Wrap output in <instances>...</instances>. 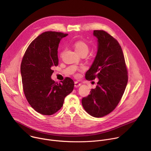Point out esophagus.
Masks as SVG:
<instances>
[{
  "mask_svg": "<svg viewBox=\"0 0 151 151\" xmlns=\"http://www.w3.org/2000/svg\"><path fill=\"white\" fill-rule=\"evenodd\" d=\"M80 85H81V83H79V82H77V81H75V88L79 87Z\"/></svg>",
  "mask_w": 151,
  "mask_h": 151,
  "instance_id": "34e87169",
  "label": "esophagus"
}]
</instances>
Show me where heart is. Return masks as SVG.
<instances>
[{
	"mask_svg": "<svg viewBox=\"0 0 151 151\" xmlns=\"http://www.w3.org/2000/svg\"><path fill=\"white\" fill-rule=\"evenodd\" d=\"M73 47L76 52L79 54H85L87 55L89 51L90 47L87 43L83 41H77L73 44ZM62 52L60 53V55H62Z\"/></svg>",
	"mask_w": 151,
	"mask_h": 151,
	"instance_id": "1",
	"label": "heart"
}]
</instances>
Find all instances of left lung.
Returning a JSON list of instances; mask_svg holds the SVG:
<instances>
[{
	"label": "left lung",
	"instance_id": "8db88e82",
	"mask_svg": "<svg viewBox=\"0 0 151 151\" xmlns=\"http://www.w3.org/2000/svg\"><path fill=\"white\" fill-rule=\"evenodd\" d=\"M97 51L87 80L99 79L96 88L82 100L83 109L90 115L100 118L113 111L119 103L128 82L127 70L122 48L118 41L103 30H94Z\"/></svg>",
	"mask_w": 151,
	"mask_h": 151
}]
</instances>
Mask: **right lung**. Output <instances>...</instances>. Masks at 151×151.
I'll list each match as a JSON object with an SVG mask.
<instances>
[{
	"mask_svg": "<svg viewBox=\"0 0 151 151\" xmlns=\"http://www.w3.org/2000/svg\"><path fill=\"white\" fill-rule=\"evenodd\" d=\"M61 32H45L33 40L27 48L21 64L25 96L38 113L51 115L61 109L65 97L73 90L74 82L66 78L58 83L51 79L52 67L58 66V48L63 37Z\"/></svg>",
	"mask_w": 151,
	"mask_h": 151,
	"instance_id": "add662e5",
	"label": "right lung"
}]
</instances>
